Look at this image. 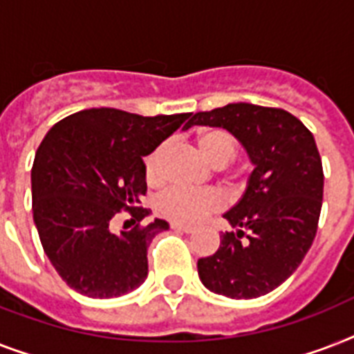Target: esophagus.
Masks as SVG:
<instances>
[{"instance_id":"obj_1","label":"esophagus","mask_w":354,"mask_h":354,"mask_svg":"<svg viewBox=\"0 0 354 354\" xmlns=\"http://www.w3.org/2000/svg\"><path fill=\"white\" fill-rule=\"evenodd\" d=\"M171 227L174 232H180V233H193V227L191 226H183V224H176V222H172Z\"/></svg>"}]
</instances>
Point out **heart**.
<instances>
[{
    "mask_svg": "<svg viewBox=\"0 0 354 354\" xmlns=\"http://www.w3.org/2000/svg\"><path fill=\"white\" fill-rule=\"evenodd\" d=\"M200 154L215 167H226L232 163L236 156V141L232 133L226 130H204L196 136ZM165 147L161 145L154 152H150L145 158V174L152 185L161 182V154ZM226 205L224 194L215 189H202V191H191L183 187H171L160 194L156 202L158 213L165 216L167 221L176 224H196L209 213L221 211Z\"/></svg>",
    "mask_w": 354,
    "mask_h": 354,
    "instance_id": "heart-1",
    "label": "heart"
}]
</instances>
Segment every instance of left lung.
Wrapping results in <instances>:
<instances>
[{
	"mask_svg": "<svg viewBox=\"0 0 354 354\" xmlns=\"http://www.w3.org/2000/svg\"><path fill=\"white\" fill-rule=\"evenodd\" d=\"M194 124L226 128L255 165L246 193L224 215L236 232L198 259L200 279L232 299L264 296L296 272L318 230L324 167L313 132L286 110L250 102L194 113Z\"/></svg>",
	"mask_w": 354,
	"mask_h": 354,
	"instance_id": "left-lung-1",
	"label": "left lung"
}]
</instances>
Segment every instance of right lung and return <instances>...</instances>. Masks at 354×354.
Listing matches in <instances>:
<instances>
[{"mask_svg":"<svg viewBox=\"0 0 354 354\" xmlns=\"http://www.w3.org/2000/svg\"><path fill=\"white\" fill-rule=\"evenodd\" d=\"M189 118L90 108L47 132L30 172L32 215L44 252L73 290L110 299L143 283L147 248L169 227L160 218L141 224L150 215L139 205L147 193L143 158L182 124L191 127ZM121 210L133 227L115 234Z\"/></svg>","mask_w":354,"mask_h":354,"instance_id":"obj_1","label":"right lung"}]
</instances>
